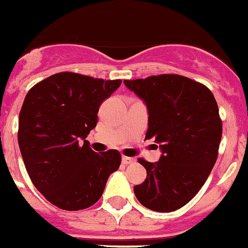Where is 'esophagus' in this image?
<instances>
[{
    "instance_id": "obj_1",
    "label": "esophagus",
    "mask_w": 248,
    "mask_h": 248,
    "mask_svg": "<svg viewBox=\"0 0 248 248\" xmlns=\"http://www.w3.org/2000/svg\"><path fill=\"white\" fill-rule=\"evenodd\" d=\"M135 162V158L134 157H128V156H123V163L124 165H131V163Z\"/></svg>"
}]
</instances>
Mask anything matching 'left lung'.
Masks as SVG:
<instances>
[{"label": "left lung", "mask_w": 248, "mask_h": 248, "mask_svg": "<svg viewBox=\"0 0 248 248\" xmlns=\"http://www.w3.org/2000/svg\"><path fill=\"white\" fill-rule=\"evenodd\" d=\"M147 106L149 129L162 150L160 161L139 158L146 179L136 198L154 212L170 213L192 201L217 162L222 122L214 94L203 83L176 74L124 79Z\"/></svg>", "instance_id": "obj_1"}]
</instances>
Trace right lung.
<instances>
[{
	"label": "right lung",
	"instance_id": "obj_1",
	"mask_svg": "<svg viewBox=\"0 0 248 248\" xmlns=\"http://www.w3.org/2000/svg\"><path fill=\"white\" fill-rule=\"evenodd\" d=\"M122 79L59 72L34 85L19 113L18 144L31 181L62 210L97 203L109 174L119 169L118 150L93 151L87 135L97 125L99 106Z\"/></svg>",
	"mask_w": 248,
	"mask_h": 248
}]
</instances>
